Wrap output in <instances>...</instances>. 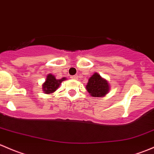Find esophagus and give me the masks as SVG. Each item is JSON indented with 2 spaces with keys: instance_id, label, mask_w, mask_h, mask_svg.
Masks as SVG:
<instances>
[{
  "instance_id": "esophagus-1",
  "label": "esophagus",
  "mask_w": 154,
  "mask_h": 154,
  "mask_svg": "<svg viewBox=\"0 0 154 154\" xmlns=\"http://www.w3.org/2000/svg\"><path fill=\"white\" fill-rule=\"evenodd\" d=\"M71 78L74 79V80H77V79H78V75H77V74L73 75V76H72V77H71Z\"/></svg>"
}]
</instances>
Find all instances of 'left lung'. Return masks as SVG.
Here are the masks:
<instances>
[{"label":"left lung","mask_w":154,"mask_h":154,"mask_svg":"<svg viewBox=\"0 0 154 154\" xmlns=\"http://www.w3.org/2000/svg\"><path fill=\"white\" fill-rule=\"evenodd\" d=\"M86 90L94 97H102L106 96L110 89L108 81L103 79L97 73H94L88 79Z\"/></svg>","instance_id":"1"}]
</instances>
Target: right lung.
<instances>
[{
	"mask_svg": "<svg viewBox=\"0 0 154 154\" xmlns=\"http://www.w3.org/2000/svg\"><path fill=\"white\" fill-rule=\"evenodd\" d=\"M66 80V77H63L62 79L57 80L54 75L51 74H48L46 77V80L44 83L43 84V91L45 94H51L54 92L55 91L59 88L61 82Z\"/></svg>",
	"mask_w": 154,
	"mask_h": 154,
	"instance_id": "1",
	"label": "right lung"
}]
</instances>
